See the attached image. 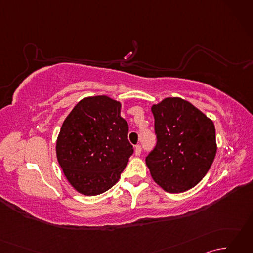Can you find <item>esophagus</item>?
<instances>
[{"label":"esophagus","mask_w":253,"mask_h":253,"mask_svg":"<svg viewBox=\"0 0 253 253\" xmlns=\"http://www.w3.org/2000/svg\"><path fill=\"white\" fill-rule=\"evenodd\" d=\"M140 153H141V146H136L135 147V154L137 155V157H139V155H140Z\"/></svg>","instance_id":"34e87169"}]
</instances>
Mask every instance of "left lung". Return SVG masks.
I'll use <instances>...</instances> for the list:
<instances>
[{"instance_id":"1","label":"left lung","mask_w":253,"mask_h":253,"mask_svg":"<svg viewBox=\"0 0 253 253\" xmlns=\"http://www.w3.org/2000/svg\"><path fill=\"white\" fill-rule=\"evenodd\" d=\"M157 146L146 159L153 180L169 193L189 190L201 181L215 158L214 123L178 96L151 106Z\"/></svg>"}]
</instances>
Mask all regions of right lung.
Wrapping results in <instances>:
<instances>
[{
	"mask_svg": "<svg viewBox=\"0 0 253 253\" xmlns=\"http://www.w3.org/2000/svg\"><path fill=\"white\" fill-rule=\"evenodd\" d=\"M122 103L107 95L87 96L74 106L56 139V159L69 184L98 196L121 178L133 150Z\"/></svg>",
	"mask_w": 253,
	"mask_h": 253,
	"instance_id": "1",
	"label": "right lung"
}]
</instances>
